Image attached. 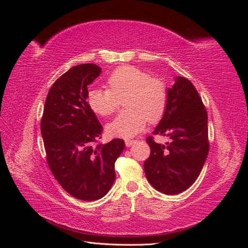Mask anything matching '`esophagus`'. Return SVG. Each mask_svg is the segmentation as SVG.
I'll list each match as a JSON object with an SVG mask.
<instances>
[{"label": "esophagus", "instance_id": "obj_1", "mask_svg": "<svg viewBox=\"0 0 248 248\" xmlns=\"http://www.w3.org/2000/svg\"><path fill=\"white\" fill-rule=\"evenodd\" d=\"M134 142H137V140H125V145H126V147H130L131 145H133Z\"/></svg>", "mask_w": 248, "mask_h": 248}]
</instances>
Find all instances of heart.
Segmentation results:
<instances>
[{
	"mask_svg": "<svg viewBox=\"0 0 248 248\" xmlns=\"http://www.w3.org/2000/svg\"><path fill=\"white\" fill-rule=\"evenodd\" d=\"M108 89L90 90L87 101L90 108L100 116H109L121 106L127 108L108 125L111 136L132 138L149 122L156 123L166 114L169 91L164 80L151 78L138 67L121 66L111 72L108 79Z\"/></svg>",
	"mask_w": 248,
	"mask_h": 248,
	"instance_id": "1",
	"label": "heart"
}]
</instances>
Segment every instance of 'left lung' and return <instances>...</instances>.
I'll list each match as a JSON object with an SVG mask.
<instances>
[{
	"label": "left lung",
	"instance_id": "obj_1",
	"mask_svg": "<svg viewBox=\"0 0 248 248\" xmlns=\"http://www.w3.org/2000/svg\"><path fill=\"white\" fill-rule=\"evenodd\" d=\"M166 114L153 134L169 137L166 145L152 137L146 140L151 154L144 163L145 174L156 190L177 194L198 179L209 152L208 116L197 89L182 77L168 89Z\"/></svg>",
	"mask_w": 248,
	"mask_h": 248
}]
</instances>
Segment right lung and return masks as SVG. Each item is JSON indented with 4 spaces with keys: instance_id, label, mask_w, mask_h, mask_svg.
<instances>
[{
    "instance_id": "add662e5",
    "label": "right lung",
    "mask_w": 248,
    "mask_h": 248,
    "mask_svg": "<svg viewBox=\"0 0 248 248\" xmlns=\"http://www.w3.org/2000/svg\"><path fill=\"white\" fill-rule=\"evenodd\" d=\"M95 64L74 66L51 86L44 104L41 134L48 167L59 184L81 201L103 198L116 179L123 140L97 144L102 126L90 108L88 86L99 77Z\"/></svg>"
}]
</instances>
